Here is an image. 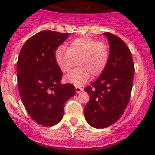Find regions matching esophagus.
<instances>
[{
	"label": "esophagus",
	"mask_w": 155,
	"mask_h": 155,
	"mask_svg": "<svg viewBox=\"0 0 155 155\" xmlns=\"http://www.w3.org/2000/svg\"><path fill=\"white\" fill-rule=\"evenodd\" d=\"M75 89H76V92H77V93H80L81 92H82L83 90H84L81 87H76Z\"/></svg>",
	"instance_id": "obj_1"
}]
</instances>
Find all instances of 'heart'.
<instances>
[{
  "label": "heart",
  "instance_id": "obj_1",
  "mask_svg": "<svg viewBox=\"0 0 155 155\" xmlns=\"http://www.w3.org/2000/svg\"><path fill=\"white\" fill-rule=\"evenodd\" d=\"M108 58L107 44L87 36L76 38L68 48L61 46L55 52L56 64L63 72H68L78 60L79 68L64 78L65 82L76 86L85 84L91 74L99 75L106 66Z\"/></svg>",
  "mask_w": 155,
  "mask_h": 155
}]
</instances>
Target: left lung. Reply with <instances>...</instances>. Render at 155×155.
<instances>
[{"label": "left lung", "mask_w": 155, "mask_h": 155, "mask_svg": "<svg viewBox=\"0 0 155 155\" xmlns=\"http://www.w3.org/2000/svg\"><path fill=\"white\" fill-rule=\"evenodd\" d=\"M109 43L108 62L101 75L85 88L90 96L84 116L91 127L102 129L119 120L129 102L134 65L130 49L116 35L103 33Z\"/></svg>", "instance_id": "8db88e82"}]
</instances>
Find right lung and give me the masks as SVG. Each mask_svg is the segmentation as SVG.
<instances>
[{
    "label": "right lung",
    "instance_id": "right-lung-1",
    "mask_svg": "<svg viewBox=\"0 0 155 155\" xmlns=\"http://www.w3.org/2000/svg\"><path fill=\"white\" fill-rule=\"evenodd\" d=\"M70 34L46 30L26 41L18 58L19 95L30 117L39 124L52 127L63 117L67 100L75 87L62 84V72L55 59V52Z\"/></svg>",
    "mask_w": 155,
    "mask_h": 155
}]
</instances>
